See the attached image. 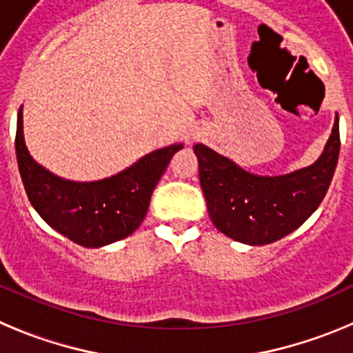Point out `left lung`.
<instances>
[{
    "label": "left lung",
    "instance_id": "1",
    "mask_svg": "<svg viewBox=\"0 0 353 353\" xmlns=\"http://www.w3.org/2000/svg\"><path fill=\"white\" fill-rule=\"evenodd\" d=\"M339 118L314 164L283 176H258L205 145H194L199 183L214 226L242 244L263 245L297 230L322 203L339 155Z\"/></svg>",
    "mask_w": 353,
    "mask_h": 353
}]
</instances>
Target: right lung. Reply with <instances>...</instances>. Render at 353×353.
Instances as JSON below:
<instances>
[{"instance_id": "1", "label": "right lung", "mask_w": 353, "mask_h": 353, "mask_svg": "<svg viewBox=\"0 0 353 353\" xmlns=\"http://www.w3.org/2000/svg\"><path fill=\"white\" fill-rule=\"evenodd\" d=\"M182 143L155 150L125 171L99 182H70L49 173L31 159L17 113L15 154L28 199L56 232L84 248H101L138 230L155 185Z\"/></svg>"}]
</instances>
